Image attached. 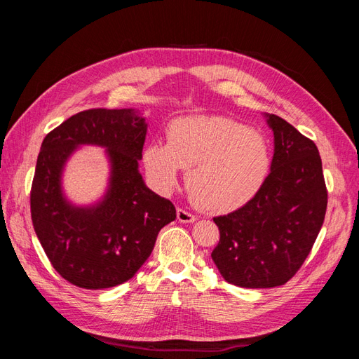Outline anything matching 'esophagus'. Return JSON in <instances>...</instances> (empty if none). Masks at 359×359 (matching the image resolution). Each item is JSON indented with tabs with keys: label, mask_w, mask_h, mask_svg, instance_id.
<instances>
[{
	"label": "esophagus",
	"mask_w": 359,
	"mask_h": 359,
	"mask_svg": "<svg viewBox=\"0 0 359 359\" xmlns=\"http://www.w3.org/2000/svg\"><path fill=\"white\" fill-rule=\"evenodd\" d=\"M177 219H178V222H181V223H193V222H196V215H193V214L189 212L187 210L178 208V210H177Z\"/></svg>",
	"instance_id": "esophagus-1"
}]
</instances>
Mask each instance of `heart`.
Returning a JSON list of instances; mask_svg holds the SVG:
<instances>
[{"mask_svg":"<svg viewBox=\"0 0 359 359\" xmlns=\"http://www.w3.org/2000/svg\"><path fill=\"white\" fill-rule=\"evenodd\" d=\"M144 166L160 193L177 186L187 170V190L201 210L224 214L241 208L262 187L269 170L264 135L232 118L194 115L178 118L168 128V144L145 147Z\"/></svg>","mask_w":359,"mask_h":359,"instance_id":"heart-1","label":"heart"}]
</instances>
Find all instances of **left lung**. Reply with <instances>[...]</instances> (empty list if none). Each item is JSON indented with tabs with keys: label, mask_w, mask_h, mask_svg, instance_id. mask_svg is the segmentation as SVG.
<instances>
[{
	"label": "left lung",
	"mask_w": 359,
	"mask_h": 359,
	"mask_svg": "<svg viewBox=\"0 0 359 359\" xmlns=\"http://www.w3.org/2000/svg\"><path fill=\"white\" fill-rule=\"evenodd\" d=\"M265 118L274 133L271 172L240 210L214 217L220 231L214 264L227 283L248 289L281 286L297 274L328 203L318 147L283 118Z\"/></svg>",
	"instance_id": "left-lung-1"
}]
</instances>
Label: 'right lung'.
I'll list each match as a JSON object with an SVG mask.
<instances>
[{"mask_svg":"<svg viewBox=\"0 0 359 359\" xmlns=\"http://www.w3.org/2000/svg\"><path fill=\"white\" fill-rule=\"evenodd\" d=\"M135 109H90L70 116L43 139L31 186V219L52 266L69 283L106 289L132 278L153 252L173 203L149 190L139 172L147 136ZM82 144L106 147L111 166L104 198L78 207L62 191V172Z\"/></svg>","mask_w":359,"mask_h":359,"instance_id":"add662e5","label":"right lung"}]
</instances>
